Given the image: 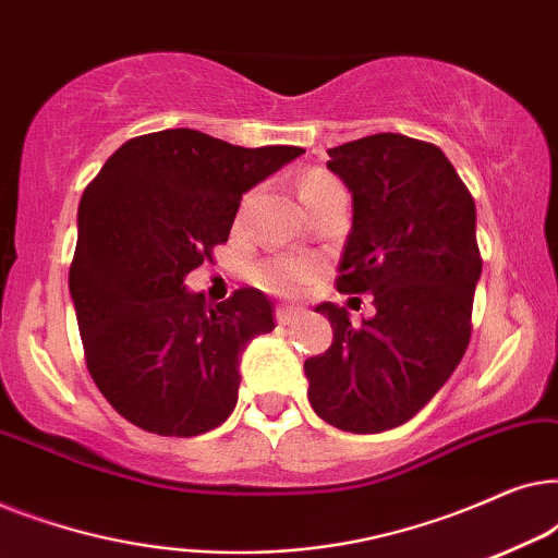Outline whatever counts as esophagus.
<instances>
[{"instance_id": "esophagus-1", "label": "esophagus", "mask_w": 558, "mask_h": 558, "mask_svg": "<svg viewBox=\"0 0 558 558\" xmlns=\"http://www.w3.org/2000/svg\"><path fill=\"white\" fill-rule=\"evenodd\" d=\"M300 315H302L300 307H292V304H281V307L277 310V323L287 327V325H292Z\"/></svg>"}]
</instances>
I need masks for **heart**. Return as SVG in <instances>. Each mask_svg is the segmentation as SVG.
<instances>
[{"label": "heart", "mask_w": 558, "mask_h": 558, "mask_svg": "<svg viewBox=\"0 0 558 558\" xmlns=\"http://www.w3.org/2000/svg\"><path fill=\"white\" fill-rule=\"evenodd\" d=\"M335 190H342L340 182L325 170H307L300 178L302 203L310 201V197L335 193ZM312 277H315V266L307 262H296V258H274V262L256 266L254 271L256 284L277 294L300 292Z\"/></svg>", "instance_id": "b5f03b06"}]
</instances>
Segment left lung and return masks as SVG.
Listing matches in <instances>:
<instances>
[{
  "instance_id": "1",
  "label": "left lung",
  "mask_w": 558,
  "mask_h": 558,
  "mask_svg": "<svg viewBox=\"0 0 558 558\" xmlns=\"http://www.w3.org/2000/svg\"><path fill=\"white\" fill-rule=\"evenodd\" d=\"M327 155L353 195L338 289L373 294L376 315L353 327L345 307L317 304L332 345L304 361L307 396L327 424L376 434L416 416L468 350L483 274L475 201L429 142L386 132Z\"/></svg>"
}]
</instances>
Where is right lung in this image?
Instances as JSON below:
<instances>
[{"label": "right lung", "instance_id": "obj_1", "mask_svg": "<svg viewBox=\"0 0 558 558\" xmlns=\"http://www.w3.org/2000/svg\"><path fill=\"white\" fill-rule=\"evenodd\" d=\"M302 151L165 129L121 144L83 190L68 287L90 376L126 422L197 437L231 416L274 307L251 287L210 307L185 277L228 241L243 193Z\"/></svg>", "mask_w": 558, "mask_h": 558}]
</instances>
